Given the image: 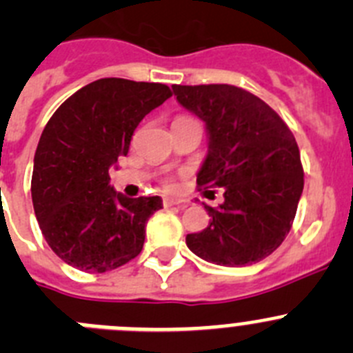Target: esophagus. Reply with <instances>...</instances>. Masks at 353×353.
<instances>
[{
    "label": "esophagus",
    "instance_id": "esophagus-1",
    "mask_svg": "<svg viewBox=\"0 0 353 353\" xmlns=\"http://www.w3.org/2000/svg\"><path fill=\"white\" fill-rule=\"evenodd\" d=\"M184 200L181 199H172V196H167V199H163V205L165 207H174V205H183Z\"/></svg>",
    "mask_w": 353,
    "mask_h": 353
}]
</instances>
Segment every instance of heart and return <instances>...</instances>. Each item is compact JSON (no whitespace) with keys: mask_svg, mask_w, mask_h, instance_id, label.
<instances>
[{"mask_svg":"<svg viewBox=\"0 0 353 353\" xmlns=\"http://www.w3.org/2000/svg\"><path fill=\"white\" fill-rule=\"evenodd\" d=\"M169 186H172V184H169Z\"/></svg>","mask_w":353,"mask_h":353,"instance_id":"b5f03b06","label":"heart"}]
</instances>
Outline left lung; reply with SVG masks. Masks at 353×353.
<instances>
[{"label":"left lung","mask_w":353,"mask_h":353,"mask_svg":"<svg viewBox=\"0 0 353 353\" xmlns=\"http://www.w3.org/2000/svg\"><path fill=\"white\" fill-rule=\"evenodd\" d=\"M177 102L205 123L207 154L196 184L223 188L225 202L205 205L209 226L186 245L221 266L254 265L284 242L303 193L292 132L251 92L233 85H172Z\"/></svg>","instance_id":"obj_1"}]
</instances>
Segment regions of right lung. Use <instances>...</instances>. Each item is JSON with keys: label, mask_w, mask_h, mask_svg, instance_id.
<instances>
[{"label": "right lung", "mask_w": 353, "mask_h": 353, "mask_svg": "<svg viewBox=\"0 0 353 353\" xmlns=\"http://www.w3.org/2000/svg\"><path fill=\"white\" fill-rule=\"evenodd\" d=\"M172 95L161 83L102 78L59 106L39 137L31 196L52 251L69 266L104 273L143 251L146 223L160 196L128 199L110 184L132 134Z\"/></svg>", "instance_id": "obj_1"}]
</instances>
